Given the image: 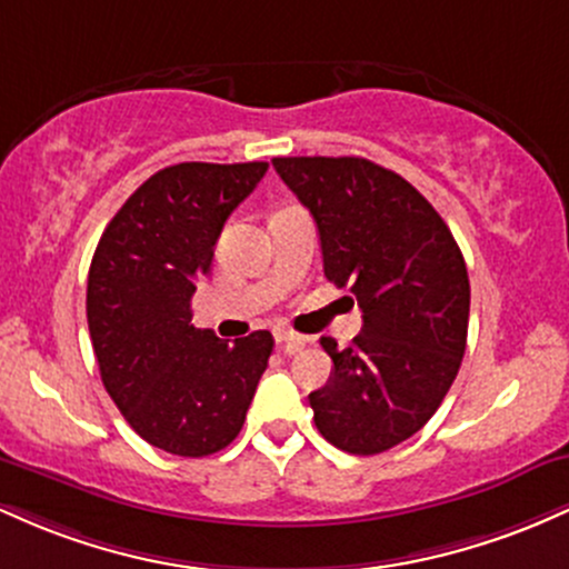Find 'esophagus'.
<instances>
[{
  "mask_svg": "<svg viewBox=\"0 0 569 569\" xmlns=\"http://www.w3.org/2000/svg\"><path fill=\"white\" fill-rule=\"evenodd\" d=\"M276 342H278L280 348H283L286 352H293V350L302 348L307 339H305L302 335H293V331H289V329H276Z\"/></svg>",
  "mask_w": 569,
  "mask_h": 569,
  "instance_id": "esophagus-1",
  "label": "esophagus"
}]
</instances>
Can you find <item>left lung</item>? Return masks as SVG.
<instances>
[{
  "instance_id": "left-lung-1",
  "label": "left lung",
  "mask_w": 569,
  "mask_h": 569,
  "mask_svg": "<svg viewBox=\"0 0 569 569\" xmlns=\"http://www.w3.org/2000/svg\"><path fill=\"white\" fill-rule=\"evenodd\" d=\"M312 213L323 272L350 286L361 335L312 390L316 428L350 455H380L415 436L452 388L468 337L471 283L447 221L407 179L367 158H276Z\"/></svg>"
}]
</instances>
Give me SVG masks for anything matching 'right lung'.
<instances>
[{
	"label": "right lung",
	"instance_id": "add662e5",
	"mask_svg": "<svg viewBox=\"0 0 569 569\" xmlns=\"http://www.w3.org/2000/svg\"><path fill=\"white\" fill-rule=\"evenodd\" d=\"M267 162H179L149 176L103 230L88 272L101 382L152 447L206 457L234 441L272 352L270 331L219 339L192 326V293L221 227Z\"/></svg>",
	"mask_w": 569,
	"mask_h": 569
}]
</instances>
